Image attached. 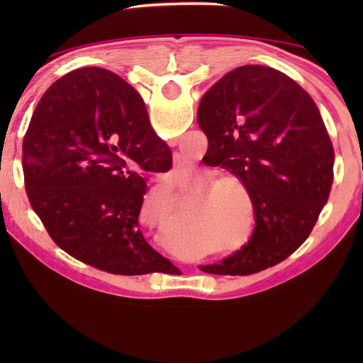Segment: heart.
<instances>
[{"label": "heart", "instance_id": "b5f03b06", "mask_svg": "<svg viewBox=\"0 0 363 363\" xmlns=\"http://www.w3.org/2000/svg\"><path fill=\"white\" fill-rule=\"evenodd\" d=\"M235 182L245 190V182L238 175H233V173H221V175L211 178L205 190L206 193H211L210 208L220 213L221 221L225 225H233L236 218L235 211L238 208V201H240L241 190L234 185Z\"/></svg>", "mask_w": 363, "mask_h": 363}]
</instances>
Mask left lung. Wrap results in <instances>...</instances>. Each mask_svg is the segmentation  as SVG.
Here are the masks:
<instances>
[{"instance_id": "left-lung-1", "label": "left lung", "mask_w": 363, "mask_h": 363, "mask_svg": "<svg viewBox=\"0 0 363 363\" xmlns=\"http://www.w3.org/2000/svg\"><path fill=\"white\" fill-rule=\"evenodd\" d=\"M198 125L216 165L245 182L256 218L241 251L200 269L250 276L279 264L309 238L334 180V147L315 102L284 72L251 64L208 89Z\"/></svg>"}]
</instances>
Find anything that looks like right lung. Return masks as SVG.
<instances>
[{"label":"right lung","instance_id":"obj_1","mask_svg":"<svg viewBox=\"0 0 363 363\" xmlns=\"http://www.w3.org/2000/svg\"><path fill=\"white\" fill-rule=\"evenodd\" d=\"M170 168V147L152 128L135 89L102 67L57 79L23 140L26 193L49 236L111 274L163 272L172 264L138 228L148 178Z\"/></svg>","mask_w":363,"mask_h":363}]
</instances>
